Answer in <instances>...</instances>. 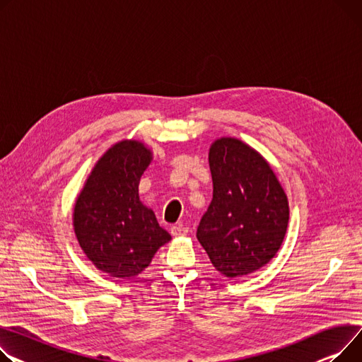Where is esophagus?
<instances>
[{
    "label": "esophagus",
    "instance_id": "1",
    "mask_svg": "<svg viewBox=\"0 0 362 362\" xmlns=\"http://www.w3.org/2000/svg\"><path fill=\"white\" fill-rule=\"evenodd\" d=\"M187 228L186 227H182V226H173L172 228H170V233H172V235L173 237H183V235H186L187 234Z\"/></svg>",
    "mask_w": 362,
    "mask_h": 362
}]
</instances>
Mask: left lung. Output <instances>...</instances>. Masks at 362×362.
Segmentation results:
<instances>
[{"instance_id":"1","label":"left lung","mask_w":362,"mask_h":362,"mask_svg":"<svg viewBox=\"0 0 362 362\" xmlns=\"http://www.w3.org/2000/svg\"><path fill=\"white\" fill-rule=\"evenodd\" d=\"M208 161L212 201L197 237L221 275H249L282 246L290 220L286 194L271 164L242 139H215Z\"/></svg>"}]
</instances>
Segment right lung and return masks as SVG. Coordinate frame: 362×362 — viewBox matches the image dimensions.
Segmentation results:
<instances>
[{"label": "right lung", "mask_w": 362, "mask_h": 362, "mask_svg": "<svg viewBox=\"0 0 362 362\" xmlns=\"http://www.w3.org/2000/svg\"><path fill=\"white\" fill-rule=\"evenodd\" d=\"M153 151L122 139L98 160L78 194L72 226L80 247L95 268L119 279L139 275L156 252L172 240L138 194Z\"/></svg>", "instance_id": "obj_1"}]
</instances>
